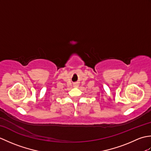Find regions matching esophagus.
I'll return each instance as SVG.
<instances>
[{
  "label": "esophagus",
  "instance_id": "esophagus-1",
  "mask_svg": "<svg viewBox=\"0 0 151 151\" xmlns=\"http://www.w3.org/2000/svg\"><path fill=\"white\" fill-rule=\"evenodd\" d=\"M78 83H75V85H74V87H78Z\"/></svg>",
  "mask_w": 151,
  "mask_h": 151
}]
</instances>
